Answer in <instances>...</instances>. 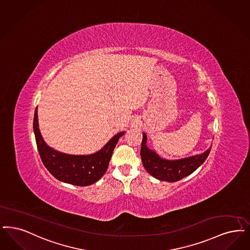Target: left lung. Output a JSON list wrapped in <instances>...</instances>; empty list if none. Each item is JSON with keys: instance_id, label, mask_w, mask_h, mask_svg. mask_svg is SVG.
I'll return each instance as SVG.
<instances>
[{"instance_id": "obj_1", "label": "left lung", "mask_w": 250, "mask_h": 250, "mask_svg": "<svg viewBox=\"0 0 250 250\" xmlns=\"http://www.w3.org/2000/svg\"><path fill=\"white\" fill-rule=\"evenodd\" d=\"M140 157L147 172L153 178L167 182H175L193 173L208 158L211 147L201 154L177 160L162 158L154 150L147 146V136L142 133Z\"/></svg>"}]
</instances>
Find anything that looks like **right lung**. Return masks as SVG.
Wrapping results in <instances>:
<instances>
[{
	"instance_id": "right-lung-1",
	"label": "right lung",
	"mask_w": 250,
	"mask_h": 250,
	"mask_svg": "<svg viewBox=\"0 0 250 250\" xmlns=\"http://www.w3.org/2000/svg\"><path fill=\"white\" fill-rule=\"evenodd\" d=\"M33 131L44 167L57 180L76 186H88L102 178L108 169L112 151L119 139L125 133L123 131L116 134L95 153L73 155L54 150L45 143L39 129L37 108L34 113Z\"/></svg>"
}]
</instances>
